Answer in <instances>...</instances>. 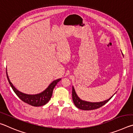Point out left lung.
I'll return each mask as SVG.
<instances>
[{
  "mask_svg": "<svg viewBox=\"0 0 133 133\" xmlns=\"http://www.w3.org/2000/svg\"><path fill=\"white\" fill-rule=\"evenodd\" d=\"M114 94H115V93ZM113 96H112L111 97L107 99V100L103 101V102H86V101L81 100V99L78 97V96L76 93L75 90L74 89V87H72V98H73L74 104H75V105L78 108V109L83 110H91L98 109V108H100V107L103 106V105L106 104L110 99Z\"/></svg>",
  "mask_w": 133,
  "mask_h": 133,
  "instance_id": "left-lung-1",
  "label": "left lung"
}]
</instances>
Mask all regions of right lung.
<instances>
[{
  "label": "right lung",
  "instance_id": "obj_1",
  "mask_svg": "<svg viewBox=\"0 0 133 133\" xmlns=\"http://www.w3.org/2000/svg\"><path fill=\"white\" fill-rule=\"evenodd\" d=\"M6 75H7L8 82L9 83L11 87H12L16 94L19 97V98L24 103H28V104L35 107L42 106V105H44L46 103H48L51 97L53 90L56 85L57 84V83L59 81L61 80V78H58V79L54 80L52 83H50V85L48 87V88L39 94H28L22 93V92L19 91L16 89L12 83L10 82L9 78L8 77L7 71H6Z\"/></svg>",
  "mask_w": 133,
  "mask_h": 133
}]
</instances>
